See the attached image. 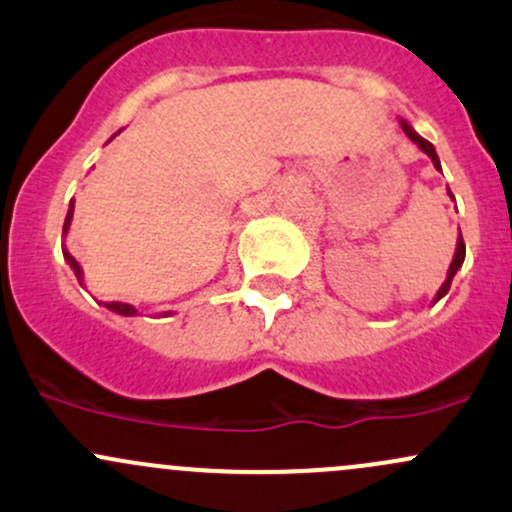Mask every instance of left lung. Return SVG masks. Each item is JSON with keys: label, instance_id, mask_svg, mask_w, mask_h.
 Instances as JSON below:
<instances>
[{"label": "left lung", "instance_id": "left-lung-1", "mask_svg": "<svg viewBox=\"0 0 512 512\" xmlns=\"http://www.w3.org/2000/svg\"><path fill=\"white\" fill-rule=\"evenodd\" d=\"M401 128H403V133H406L408 138L413 140L415 145H418L420 150H423L425 155L430 157L432 160V165H435V170H442V165H440V157H437V153H435V145L430 143V140H425L423 136H418V133H415V128L411 126V123H406L401 119ZM449 192V189H447ZM449 196H452V192H449ZM464 257H466V247H464V240H462V233H459V238H457V250H454V257H452V265H449V269H447V279L445 282H442V286L440 289H437V294H435V299H432V303H437L442 299V296L447 294L449 291V286H452V279H454V274L459 272V269H462V265H464Z\"/></svg>", "mask_w": 512, "mask_h": 512}]
</instances>
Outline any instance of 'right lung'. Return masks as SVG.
I'll return each instance as SVG.
<instances>
[{
	"instance_id": "obj_1",
	"label": "right lung",
	"mask_w": 512,
	"mask_h": 512,
	"mask_svg": "<svg viewBox=\"0 0 512 512\" xmlns=\"http://www.w3.org/2000/svg\"><path fill=\"white\" fill-rule=\"evenodd\" d=\"M114 138V136H111ZM72 213H75V199L70 201V209H67V216H65V226H63V238L67 235V230H70V223H72ZM63 257H65V262L67 265H70V269L72 272H75V277H77V282H80L82 286H84V272H82V267H80V262L75 260V257L70 255V250H67V247L63 245ZM106 308H109V311H114V313H119V316H138V308L136 306H131V303H121V301H109V303H104ZM162 318H167V316H172V311H165V313H160Z\"/></svg>"
}]
</instances>
